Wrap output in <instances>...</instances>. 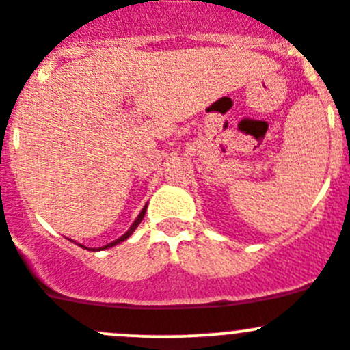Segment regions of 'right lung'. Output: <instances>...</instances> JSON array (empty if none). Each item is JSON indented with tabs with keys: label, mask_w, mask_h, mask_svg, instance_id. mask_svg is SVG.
Masks as SVG:
<instances>
[{
	"label": "right lung",
	"mask_w": 350,
	"mask_h": 350,
	"mask_svg": "<svg viewBox=\"0 0 350 350\" xmlns=\"http://www.w3.org/2000/svg\"><path fill=\"white\" fill-rule=\"evenodd\" d=\"M145 212H147V206H145V208H144V210H142V212H140V215H138V217H137V220H135V222H133V224H131V227H130V229H128V230H126V232H124V234H123V236H121V237H118V239H116V241H113V243L106 244V246H104V247H103V250H107V247H113V246H116V244H120V243H121V241L128 239V237H130V236H131V234H133V230H135V229H137V227H138V224H140V222H142V219H144ZM80 246H81V244H80ZM81 247H83V246H81Z\"/></svg>",
	"instance_id": "add662e5"
}]
</instances>
